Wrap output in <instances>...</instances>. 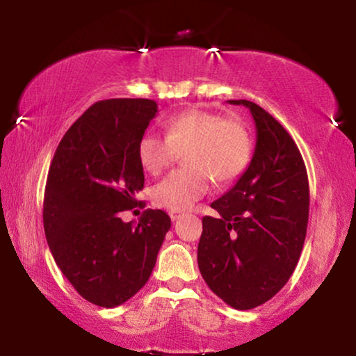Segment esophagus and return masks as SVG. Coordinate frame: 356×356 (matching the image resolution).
I'll return each mask as SVG.
<instances>
[{
	"label": "esophagus",
	"mask_w": 356,
	"mask_h": 356,
	"mask_svg": "<svg viewBox=\"0 0 356 356\" xmlns=\"http://www.w3.org/2000/svg\"><path fill=\"white\" fill-rule=\"evenodd\" d=\"M168 213H170V218H172V220H178V218L181 217L184 212L183 211H170Z\"/></svg>",
	"instance_id": "obj_1"
}]
</instances>
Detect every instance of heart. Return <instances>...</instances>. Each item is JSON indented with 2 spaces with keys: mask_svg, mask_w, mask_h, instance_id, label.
Segmentation results:
<instances>
[{
  "mask_svg": "<svg viewBox=\"0 0 356 356\" xmlns=\"http://www.w3.org/2000/svg\"><path fill=\"white\" fill-rule=\"evenodd\" d=\"M184 150L186 167L170 173L152 188L159 207L188 211L211 188L232 184L250 167L254 154L251 131L235 116L188 108L165 121V136L145 131L138 143V159L147 172L167 170Z\"/></svg>",
  "mask_w": 356,
  "mask_h": 356,
  "instance_id": "heart-1",
  "label": "heart"
}]
</instances>
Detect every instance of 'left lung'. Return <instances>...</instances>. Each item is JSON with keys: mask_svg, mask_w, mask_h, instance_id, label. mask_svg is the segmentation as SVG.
<instances>
[{"mask_svg": "<svg viewBox=\"0 0 356 356\" xmlns=\"http://www.w3.org/2000/svg\"><path fill=\"white\" fill-rule=\"evenodd\" d=\"M256 149L235 186L202 218L197 264L213 293L235 309H252L279 293L298 264L309 216L308 173L295 140L250 100Z\"/></svg>", "mask_w": 356, "mask_h": 356, "instance_id": "1", "label": "left lung"}]
</instances>
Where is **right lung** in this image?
Segmentation results:
<instances>
[{
    "label": "right lung",
    "instance_id": "obj_1",
    "mask_svg": "<svg viewBox=\"0 0 356 356\" xmlns=\"http://www.w3.org/2000/svg\"><path fill=\"white\" fill-rule=\"evenodd\" d=\"M155 113L149 99L97 102L63 136L48 172V246L77 293L102 308L143 289L172 225L159 209H147L138 225L120 217L138 206L144 188L138 143Z\"/></svg>",
    "mask_w": 356,
    "mask_h": 356
}]
</instances>
